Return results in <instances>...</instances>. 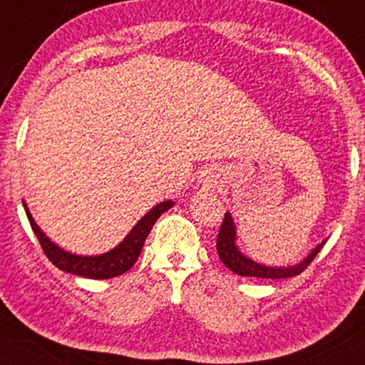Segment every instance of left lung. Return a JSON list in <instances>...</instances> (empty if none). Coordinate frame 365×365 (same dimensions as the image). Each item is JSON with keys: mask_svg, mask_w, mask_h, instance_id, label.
Wrapping results in <instances>:
<instances>
[{"mask_svg": "<svg viewBox=\"0 0 365 365\" xmlns=\"http://www.w3.org/2000/svg\"><path fill=\"white\" fill-rule=\"evenodd\" d=\"M327 243V240L323 243H319L308 257L304 258L301 263L292 267H267L262 263L253 262L252 258H247L243 253L240 252V248L236 247V227L235 221H232L231 214L226 212L225 219H222L221 230L217 235V255L221 258V262L235 274L241 275V277H258V279H287L294 277V275H299L301 272L308 269V265L314 260L316 255L319 253V250L323 248V245Z\"/></svg>", "mask_w": 365, "mask_h": 365, "instance_id": "8db88e82", "label": "left lung"}]
</instances>
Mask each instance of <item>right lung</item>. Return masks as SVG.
Masks as SVG:
<instances>
[{
	"label": "right lung",
	"instance_id": "1",
	"mask_svg": "<svg viewBox=\"0 0 365 365\" xmlns=\"http://www.w3.org/2000/svg\"><path fill=\"white\" fill-rule=\"evenodd\" d=\"M173 200H165L161 202V204L155 205L146 216L140 217V221H138V225L133 227V231L125 236L120 245H117V247L110 250V252L103 255H95V257H83V255L64 252L63 248L57 247L56 243H52V241L41 231V227H38L37 222L34 221L32 214H30L25 202L24 207L25 212H27L30 226H32L43 253H46V257L52 262V265H56L59 270L68 272V274L80 275V277L112 279L117 277V275L125 274V272L134 265L135 260L139 258L140 250L144 247V241H146L153 225H155L161 214L166 212L170 207H173Z\"/></svg>",
	"mask_w": 365,
	"mask_h": 365
}]
</instances>
